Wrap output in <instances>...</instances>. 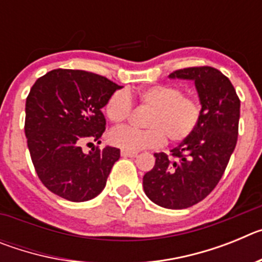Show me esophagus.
Listing matches in <instances>:
<instances>
[{
    "label": "esophagus",
    "mask_w": 262,
    "mask_h": 262,
    "mask_svg": "<svg viewBox=\"0 0 262 262\" xmlns=\"http://www.w3.org/2000/svg\"><path fill=\"white\" fill-rule=\"evenodd\" d=\"M120 155L123 157H136L138 152H129V151H120Z\"/></svg>",
    "instance_id": "esophagus-1"
}]
</instances>
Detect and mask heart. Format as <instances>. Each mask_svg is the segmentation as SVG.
<instances>
[{
    "instance_id": "obj_1",
    "label": "heart",
    "mask_w": 262,
    "mask_h": 262,
    "mask_svg": "<svg viewBox=\"0 0 262 262\" xmlns=\"http://www.w3.org/2000/svg\"><path fill=\"white\" fill-rule=\"evenodd\" d=\"M133 94L117 90L105 103V115L113 123H122L133 113ZM139 102L151 108L144 120L147 129L117 127L108 134L113 145L123 151L136 152L145 148H157L168 139L181 143L190 138L200 124L202 106L196 98L185 96L181 88L174 85H152L136 94Z\"/></svg>"
}]
</instances>
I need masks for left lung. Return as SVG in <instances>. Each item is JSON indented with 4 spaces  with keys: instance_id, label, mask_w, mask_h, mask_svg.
I'll list each match as a JSON object with an SVG mask.
<instances>
[{
    "instance_id": "8db88e82",
    "label": "left lung",
    "mask_w": 262,
    "mask_h": 262,
    "mask_svg": "<svg viewBox=\"0 0 262 262\" xmlns=\"http://www.w3.org/2000/svg\"><path fill=\"white\" fill-rule=\"evenodd\" d=\"M169 77L194 81L202 117L193 135L172 154H155L143 187L154 203L180 210L205 200L221 181L237 143L240 99L228 77L212 67L178 69Z\"/></svg>"
}]
</instances>
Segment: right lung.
<instances>
[{"label": "right lung", "mask_w": 262, "mask_h": 262, "mask_svg": "<svg viewBox=\"0 0 262 262\" xmlns=\"http://www.w3.org/2000/svg\"><path fill=\"white\" fill-rule=\"evenodd\" d=\"M119 85L78 69H53L39 77L26 99L25 134L41 184L72 202H84L105 187L120 151L101 144L106 128L102 107Z\"/></svg>", "instance_id": "add662e5"}]
</instances>
